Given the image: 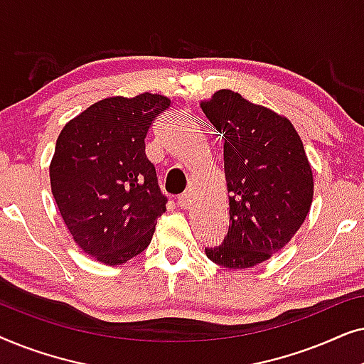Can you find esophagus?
I'll list each match as a JSON object with an SVG mask.
<instances>
[{
    "mask_svg": "<svg viewBox=\"0 0 364 364\" xmlns=\"http://www.w3.org/2000/svg\"><path fill=\"white\" fill-rule=\"evenodd\" d=\"M177 205L181 208H191L192 205V196L188 192H183L177 197Z\"/></svg>",
    "mask_w": 364,
    "mask_h": 364,
    "instance_id": "esophagus-1",
    "label": "esophagus"
}]
</instances>
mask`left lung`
<instances>
[{
    "label": "left lung",
    "instance_id": "8db88e82",
    "mask_svg": "<svg viewBox=\"0 0 364 364\" xmlns=\"http://www.w3.org/2000/svg\"><path fill=\"white\" fill-rule=\"evenodd\" d=\"M202 111L222 134L230 225L213 263L252 268L282 250L310 212L313 173L293 124L270 109L220 89Z\"/></svg>",
    "mask_w": 364,
    "mask_h": 364
}]
</instances>
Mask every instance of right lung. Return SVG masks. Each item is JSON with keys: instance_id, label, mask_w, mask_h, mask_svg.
Masks as SVG:
<instances>
[{"instance_id": "1", "label": "right lung", "mask_w": 364, "mask_h": 364, "mask_svg": "<svg viewBox=\"0 0 364 364\" xmlns=\"http://www.w3.org/2000/svg\"><path fill=\"white\" fill-rule=\"evenodd\" d=\"M167 97L102 99L68 122L49 167L51 191L74 242L121 265L146 250L167 197L146 156V136Z\"/></svg>"}]
</instances>
